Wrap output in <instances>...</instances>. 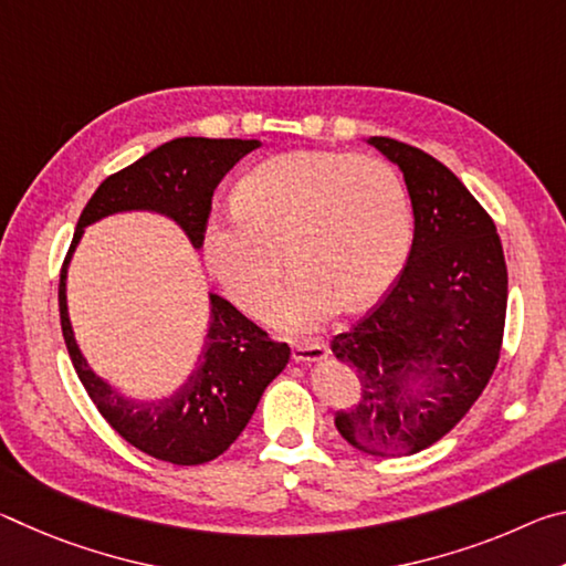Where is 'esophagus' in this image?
Listing matches in <instances>:
<instances>
[{"label": "esophagus", "mask_w": 566, "mask_h": 566, "mask_svg": "<svg viewBox=\"0 0 566 566\" xmlns=\"http://www.w3.org/2000/svg\"><path fill=\"white\" fill-rule=\"evenodd\" d=\"M329 357V349L327 344L322 342H312V344H296L292 349V359L296 364H314V361H322Z\"/></svg>", "instance_id": "esophagus-1"}]
</instances>
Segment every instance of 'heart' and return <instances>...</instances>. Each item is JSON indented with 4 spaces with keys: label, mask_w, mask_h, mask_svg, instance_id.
Returning a JSON list of instances; mask_svg holds the SVG:
<instances>
[{
    "label": "heart",
    "mask_w": 566,
    "mask_h": 566,
    "mask_svg": "<svg viewBox=\"0 0 566 566\" xmlns=\"http://www.w3.org/2000/svg\"><path fill=\"white\" fill-rule=\"evenodd\" d=\"M234 212L212 214L202 254L229 300L262 314L280 290L286 262L296 272L276 300V332L304 337L344 304L379 302L407 264L415 219L399 171L349 151H286L237 181Z\"/></svg>",
    "instance_id": "heart-1"
}]
</instances>
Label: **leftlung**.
I'll list each match as a JSON object with an SVG mask.
<instances>
[{
  "label": "left lung",
  "instance_id": "obj_1",
  "mask_svg": "<svg viewBox=\"0 0 566 566\" xmlns=\"http://www.w3.org/2000/svg\"><path fill=\"white\" fill-rule=\"evenodd\" d=\"M405 175L415 239L397 282L332 352L361 385L337 411L339 434L364 454L407 457L462 419L500 359L506 262L492 217L452 169L389 137H369Z\"/></svg>",
  "mask_w": 566,
  "mask_h": 566
}]
</instances>
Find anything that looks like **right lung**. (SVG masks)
<instances>
[{
    "label": "right lung",
    "mask_w": 566,
    "mask_h": 566,
    "mask_svg": "<svg viewBox=\"0 0 566 566\" xmlns=\"http://www.w3.org/2000/svg\"><path fill=\"white\" fill-rule=\"evenodd\" d=\"M256 147H262V142L179 137L151 149L127 169L104 179L94 191L76 222L62 266L60 317L76 377L114 432L161 462L191 467L224 454L249 424L266 385L286 367L290 347L272 342L237 306L209 292L202 354L187 379L165 397H127L90 367L76 344L66 306V266L84 229L124 212L167 217L187 234L191 247L199 249L217 185Z\"/></svg>",
    "instance_id": "add662e5"
}]
</instances>
